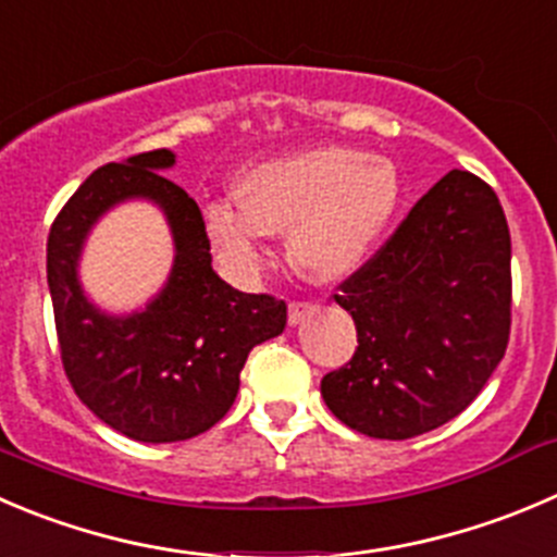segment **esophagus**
Masks as SVG:
<instances>
[{"mask_svg": "<svg viewBox=\"0 0 557 557\" xmlns=\"http://www.w3.org/2000/svg\"><path fill=\"white\" fill-rule=\"evenodd\" d=\"M312 310H315V305H312V301H290L288 323H290V326H296V323L305 321V318L310 315Z\"/></svg>", "mask_w": 557, "mask_h": 557, "instance_id": "1", "label": "esophagus"}]
</instances>
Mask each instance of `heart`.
<instances>
[{
	"mask_svg": "<svg viewBox=\"0 0 557 557\" xmlns=\"http://www.w3.org/2000/svg\"><path fill=\"white\" fill-rule=\"evenodd\" d=\"M236 201L203 207V231L234 274L267 261V236L288 234L296 267L332 280L359 267L399 201L397 171L359 149L321 147L252 165L236 180Z\"/></svg>",
	"mask_w": 557,
	"mask_h": 557,
	"instance_id": "b5f03b06",
	"label": "heart"
}]
</instances>
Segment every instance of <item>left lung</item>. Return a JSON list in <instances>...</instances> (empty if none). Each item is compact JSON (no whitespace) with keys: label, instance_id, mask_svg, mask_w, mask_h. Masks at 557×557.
<instances>
[{"label":"left lung","instance_id":"1","mask_svg":"<svg viewBox=\"0 0 557 557\" xmlns=\"http://www.w3.org/2000/svg\"><path fill=\"white\" fill-rule=\"evenodd\" d=\"M356 350L323 375L329 410L367 438L405 441L468 408L511 332V236L498 196L449 171L334 294Z\"/></svg>","mask_w":557,"mask_h":557}]
</instances>
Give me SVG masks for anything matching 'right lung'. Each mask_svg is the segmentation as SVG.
<instances>
[{
  "mask_svg": "<svg viewBox=\"0 0 557 557\" xmlns=\"http://www.w3.org/2000/svg\"><path fill=\"white\" fill-rule=\"evenodd\" d=\"M174 152L154 149L97 169L48 234V288L64 375L91 413L144 444L196 438L228 413L256 345L283 334L288 307L218 277L198 203L165 180ZM124 197L164 207L177 245L170 285L144 313L113 319L79 294L74 263L90 223Z\"/></svg>",
  "mask_w": 557,
  "mask_h": 557,
  "instance_id": "obj_1",
  "label": "right lung"
}]
</instances>
